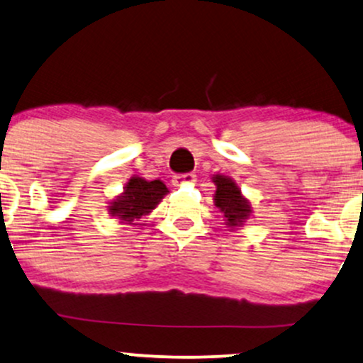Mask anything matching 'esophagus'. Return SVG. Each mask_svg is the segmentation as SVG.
I'll return each instance as SVG.
<instances>
[{"label":"esophagus","instance_id":"34e87169","mask_svg":"<svg viewBox=\"0 0 363 363\" xmlns=\"http://www.w3.org/2000/svg\"><path fill=\"white\" fill-rule=\"evenodd\" d=\"M194 182H195L194 173H183V174H178V177L173 178L174 185H182V183H194Z\"/></svg>","mask_w":363,"mask_h":363}]
</instances>
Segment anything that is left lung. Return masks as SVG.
<instances>
[{
	"instance_id": "left-lung-1",
	"label": "left lung",
	"mask_w": 363,
	"mask_h": 363,
	"mask_svg": "<svg viewBox=\"0 0 363 363\" xmlns=\"http://www.w3.org/2000/svg\"><path fill=\"white\" fill-rule=\"evenodd\" d=\"M214 183L217 186L214 202L216 207H219L223 211V214L228 220L229 228H234V225H240L248 219L251 207L248 200L242 199L241 190L238 189L236 183H234L231 178L223 177V174H216Z\"/></svg>"
}]
</instances>
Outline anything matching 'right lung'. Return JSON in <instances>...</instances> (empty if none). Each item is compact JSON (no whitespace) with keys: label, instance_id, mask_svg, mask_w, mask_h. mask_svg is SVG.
Listing matches in <instances>:
<instances>
[{"label":"right lung","instance_id":"obj_1","mask_svg":"<svg viewBox=\"0 0 363 363\" xmlns=\"http://www.w3.org/2000/svg\"><path fill=\"white\" fill-rule=\"evenodd\" d=\"M166 194H168V189L163 182H147L144 178L132 177L125 185L123 194L112 202L108 212L118 217V220H125L127 224H132L134 220L149 214Z\"/></svg>","mask_w":363,"mask_h":363}]
</instances>
